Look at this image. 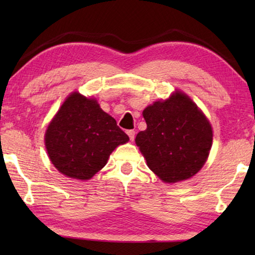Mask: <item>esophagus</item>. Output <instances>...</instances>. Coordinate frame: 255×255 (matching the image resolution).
Instances as JSON below:
<instances>
[{"label":"esophagus","instance_id":"obj_1","mask_svg":"<svg viewBox=\"0 0 255 255\" xmlns=\"http://www.w3.org/2000/svg\"><path fill=\"white\" fill-rule=\"evenodd\" d=\"M127 135L130 138L131 141L135 139V130H127Z\"/></svg>","mask_w":255,"mask_h":255}]
</instances>
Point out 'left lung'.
I'll return each mask as SVG.
<instances>
[{"label": "left lung", "instance_id": "left-lung-1", "mask_svg": "<svg viewBox=\"0 0 255 255\" xmlns=\"http://www.w3.org/2000/svg\"><path fill=\"white\" fill-rule=\"evenodd\" d=\"M147 124L136 136V145L147 166L163 182L190 179L204 166L213 144V129L187 94L175 91L166 100L145 108Z\"/></svg>", "mask_w": 255, "mask_h": 255}]
</instances>
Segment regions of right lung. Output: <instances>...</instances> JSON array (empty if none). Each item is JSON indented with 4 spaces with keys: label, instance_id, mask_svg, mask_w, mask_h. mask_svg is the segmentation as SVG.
<instances>
[{
    "label": "right lung",
    "instance_id": "right-lung-1",
    "mask_svg": "<svg viewBox=\"0 0 255 255\" xmlns=\"http://www.w3.org/2000/svg\"><path fill=\"white\" fill-rule=\"evenodd\" d=\"M129 137L98 101L73 92L47 127L45 145L50 162L72 179L89 180Z\"/></svg>",
    "mask_w": 255,
    "mask_h": 255
}]
</instances>
